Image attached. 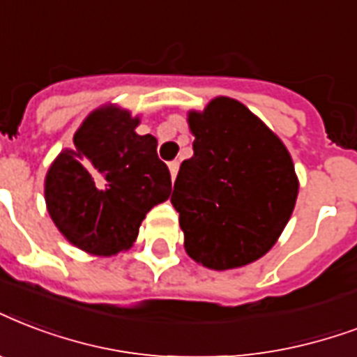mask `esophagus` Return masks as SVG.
I'll return each instance as SVG.
<instances>
[{"instance_id": "1", "label": "esophagus", "mask_w": 357, "mask_h": 357, "mask_svg": "<svg viewBox=\"0 0 357 357\" xmlns=\"http://www.w3.org/2000/svg\"><path fill=\"white\" fill-rule=\"evenodd\" d=\"M168 168H170V176H172V179H176V176H178V170H179V162H178V160H174V162H170V165H168Z\"/></svg>"}]
</instances>
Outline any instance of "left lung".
I'll return each mask as SVG.
<instances>
[{
	"instance_id": "obj_1",
	"label": "left lung",
	"mask_w": 357,
	"mask_h": 357,
	"mask_svg": "<svg viewBox=\"0 0 357 357\" xmlns=\"http://www.w3.org/2000/svg\"><path fill=\"white\" fill-rule=\"evenodd\" d=\"M195 155L183 160L170 202L185 251L204 268H243L277 243L299 181L292 157L262 119L230 97L189 110Z\"/></svg>"
}]
</instances>
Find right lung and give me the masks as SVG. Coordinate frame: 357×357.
Segmentation results:
<instances>
[{"mask_svg": "<svg viewBox=\"0 0 357 357\" xmlns=\"http://www.w3.org/2000/svg\"><path fill=\"white\" fill-rule=\"evenodd\" d=\"M138 125L140 116L127 108H95L75 132V148L63 149L46 172L50 219L70 245L93 257L129 251L146 213L172 192L157 138L138 135Z\"/></svg>", "mask_w": 357, "mask_h": 357, "instance_id": "1", "label": "right lung"}]
</instances>
